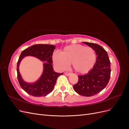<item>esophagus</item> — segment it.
Listing matches in <instances>:
<instances>
[{"label": "esophagus", "instance_id": "34e87169", "mask_svg": "<svg viewBox=\"0 0 129 129\" xmlns=\"http://www.w3.org/2000/svg\"><path fill=\"white\" fill-rule=\"evenodd\" d=\"M65 74H66V75H67V76H69V75L71 74V73H69V72H66V73H65Z\"/></svg>", "mask_w": 129, "mask_h": 129}]
</instances>
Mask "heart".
<instances>
[{
	"instance_id": "heart-1",
	"label": "heart",
	"mask_w": 129,
	"mask_h": 129,
	"mask_svg": "<svg viewBox=\"0 0 129 129\" xmlns=\"http://www.w3.org/2000/svg\"><path fill=\"white\" fill-rule=\"evenodd\" d=\"M54 63L61 70L67 68L72 63L73 67L77 73L86 74L93 68L96 61V54L92 48L81 45L68 46L60 53L53 54Z\"/></svg>"
}]
</instances>
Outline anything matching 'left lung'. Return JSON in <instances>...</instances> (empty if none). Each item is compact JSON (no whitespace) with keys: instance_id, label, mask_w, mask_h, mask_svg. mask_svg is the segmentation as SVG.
I'll return each mask as SVG.
<instances>
[{"instance_id":"8db88e82","label":"left lung","mask_w":129,"mask_h":129,"mask_svg":"<svg viewBox=\"0 0 129 129\" xmlns=\"http://www.w3.org/2000/svg\"><path fill=\"white\" fill-rule=\"evenodd\" d=\"M83 43L94 49L97 56L96 63L87 74L79 75L78 82L73 88L79 95L90 97L106 87L110 77V61L107 52L102 46L94 43Z\"/></svg>"}]
</instances>
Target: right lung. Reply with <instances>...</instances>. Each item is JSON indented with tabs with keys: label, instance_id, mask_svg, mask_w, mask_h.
<instances>
[{
	"label": "right lung",
	"instance_id": "1",
	"mask_svg": "<svg viewBox=\"0 0 129 129\" xmlns=\"http://www.w3.org/2000/svg\"><path fill=\"white\" fill-rule=\"evenodd\" d=\"M55 49V47L52 45L37 44L25 49L21 52L17 62V77L22 89L30 95L36 97L47 95L53 90L57 77L63 74L55 72L53 68L52 55ZM26 56H33L47 62L44 64V72L40 80L32 84H27L23 81L18 71L20 61Z\"/></svg>",
	"mask_w": 129,
	"mask_h": 129
}]
</instances>
